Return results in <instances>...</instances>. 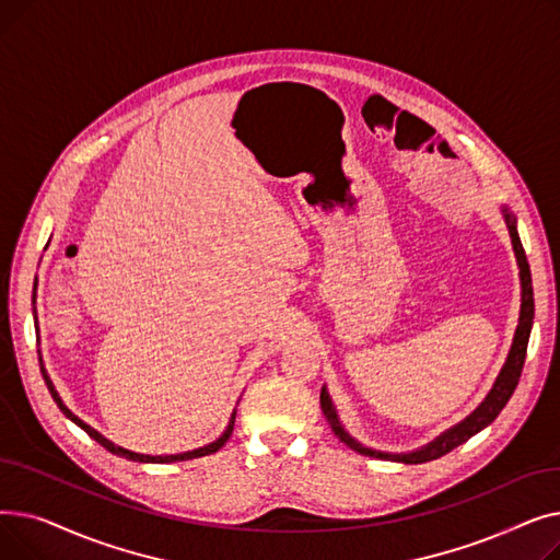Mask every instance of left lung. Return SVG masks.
Returning <instances> with one entry per match:
<instances>
[{
	"label": "left lung",
	"mask_w": 560,
	"mask_h": 560,
	"mask_svg": "<svg viewBox=\"0 0 560 560\" xmlns=\"http://www.w3.org/2000/svg\"><path fill=\"white\" fill-rule=\"evenodd\" d=\"M502 215L511 235V243H513V252H515V260H517V268H520V285H522V304H520V317H517V329L513 336V345L511 351L506 357L504 368L499 370L494 384L490 388V393L486 395V399L469 413L465 420H460L458 424L450 427L447 431H443L440 435H435L431 443H427L420 450L413 452H378L372 447L361 445L357 438H351L347 433V429L342 427L340 418H338V410L334 399L329 397L327 386H322L319 393V406H322V413L329 420L334 433L342 440L347 447H351L354 452L370 456V458H384V460H395V463H406V465H418V463H427L433 458L445 456L447 452H452L454 447L463 445L465 440H469L472 435H477L481 429H486L499 413H502V408L509 404L513 390L517 388V381L522 374V365L526 359V345H528V336H532V327H534V285H532V270H528V260L524 254V247L520 243V233H517V218L511 213L509 206H502Z\"/></svg>",
	"instance_id": "left-lung-1"
}]
</instances>
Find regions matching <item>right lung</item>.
I'll return each mask as SVG.
<instances>
[{
    "label": "right lung",
    "mask_w": 560,
    "mask_h": 560,
    "mask_svg": "<svg viewBox=\"0 0 560 560\" xmlns=\"http://www.w3.org/2000/svg\"><path fill=\"white\" fill-rule=\"evenodd\" d=\"M34 302H36V288H34ZM34 315H36V308H34ZM36 325H38V317H36ZM40 340V338H38ZM40 354V351H38ZM40 372H43V378H45V384H47V390H49V395H51V399L56 401V406L61 408V413L68 418V420H72L77 427H81L88 435H91L93 440H97V443L104 447V450H108L110 454H115V456H122V458H127V460H136V463H176V460H190V458H199V456H209V454H215L218 450H222V445L226 443L229 440V435H231V431H233V422H235V410L231 413V418H229V424H226V429L222 431V435L218 438V440H213V443H209V445H203V447H197V450H190V452H182V454H159V456H152V454H140V452H131V450H125V447H120V445H115L113 440H108L106 435H102L97 429H93L91 424H85L81 418H77L72 410L63 404V399H61V395L56 393V388H54V384H51V378H49V374H47V370H45V363H43V357H40Z\"/></svg>",
    "instance_id": "obj_1"
}]
</instances>
